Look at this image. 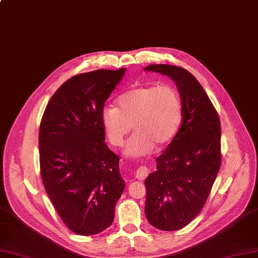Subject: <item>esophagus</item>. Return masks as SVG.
I'll return each mask as SVG.
<instances>
[{"instance_id": "1", "label": "esophagus", "mask_w": 258, "mask_h": 258, "mask_svg": "<svg viewBox=\"0 0 258 258\" xmlns=\"http://www.w3.org/2000/svg\"><path fill=\"white\" fill-rule=\"evenodd\" d=\"M149 174V169L146 167V166H141L135 173V178L138 180H145L147 178V176Z\"/></svg>"}]
</instances>
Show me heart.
Wrapping results in <instances>:
<instances>
[{
	"instance_id": "b5f03b06",
	"label": "heart",
	"mask_w": 258,
	"mask_h": 258,
	"mask_svg": "<svg viewBox=\"0 0 258 258\" xmlns=\"http://www.w3.org/2000/svg\"><path fill=\"white\" fill-rule=\"evenodd\" d=\"M182 117L183 104L176 88L138 86L118 97L117 108H105L101 122L114 147L123 145L133 126L135 134L127 141L124 153L138 159L150 154L155 147L168 145L177 135Z\"/></svg>"
}]
</instances>
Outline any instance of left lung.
<instances>
[{"label": "left lung", "mask_w": 258, "mask_h": 258, "mask_svg": "<svg viewBox=\"0 0 258 258\" xmlns=\"http://www.w3.org/2000/svg\"><path fill=\"white\" fill-rule=\"evenodd\" d=\"M145 71L173 80L183 104L177 135L156 159V170L145 180L147 220L161 230H178L202 211L220 170V119L201 84L186 70L154 64Z\"/></svg>", "instance_id": "left-lung-1"}]
</instances>
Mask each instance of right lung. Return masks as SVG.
Returning a JSON list of instances; mask_svg holds the SVG:
<instances>
[{"instance_id": "right-lung-1", "label": "right lung", "mask_w": 258, "mask_h": 258, "mask_svg": "<svg viewBox=\"0 0 258 258\" xmlns=\"http://www.w3.org/2000/svg\"><path fill=\"white\" fill-rule=\"evenodd\" d=\"M126 69L79 74L55 91L39 127L40 174L60 218L75 234L109 227L125 182L105 144L104 104Z\"/></svg>"}]
</instances>
